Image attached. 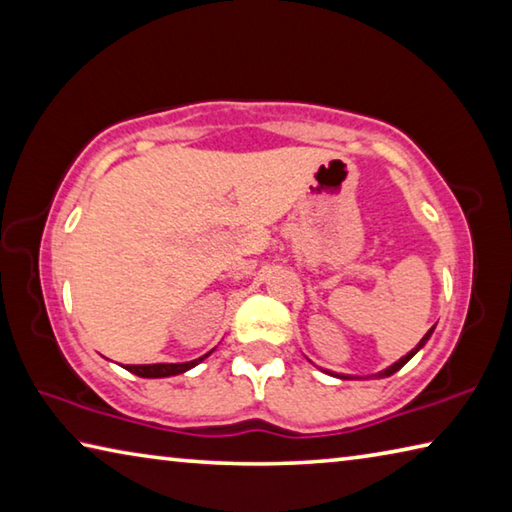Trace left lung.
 I'll return each mask as SVG.
<instances>
[{
	"label": "left lung",
	"mask_w": 512,
	"mask_h": 512,
	"mask_svg": "<svg viewBox=\"0 0 512 512\" xmlns=\"http://www.w3.org/2000/svg\"><path fill=\"white\" fill-rule=\"evenodd\" d=\"M431 332H433V327L429 329V332H427V334H424V336H422V341L418 343V348H415V350H411L409 354H406V357H402V359H400V361H397V363H393V366H391V368H386L384 372H379V377H391V375H393V372H397V370H400V368L404 366V363H406V361H409V359L413 357V354H415V352H418V350L422 348V345H424V343H427V339H429V336H431Z\"/></svg>",
	"instance_id": "1"
}]
</instances>
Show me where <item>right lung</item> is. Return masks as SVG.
<instances>
[{"instance_id":"add662e5","label":"right lung","mask_w":512,"mask_h":512,"mask_svg":"<svg viewBox=\"0 0 512 512\" xmlns=\"http://www.w3.org/2000/svg\"><path fill=\"white\" fill-rule=\"evenodd\" d=\"M207 354H203V357H198L194 361H187V363H149V366H126V370H131L137 377H171V375H180V372L194 368L196 363H201L207 357Z\"/></svg>"}]
</instances>
